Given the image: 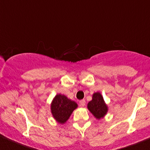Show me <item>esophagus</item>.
Segmentation results:
<instances>
[{
	"mask_svg": "<svg viewBox=\"0 0 150 150\" xmlns=\"http://www.w3.org/2000/svg\"><path fill=\"white\" fill-rule=\"evenodd\" d=\"M79 104H80V106H81V107H84V106L86 105V101H85L84 99H82V100L80 101Z\"/></svg>",
	"mask_w": 150,
	"mask_h": 150,
	"instance_id": "34e87169",
	"label": "esophagus"
}]
</instances>
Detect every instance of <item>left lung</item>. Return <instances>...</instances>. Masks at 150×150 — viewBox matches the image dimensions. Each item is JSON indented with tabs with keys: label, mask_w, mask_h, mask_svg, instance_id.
<instances>
[{
	"label": "left lung",
	"mask_w": 150,
	"mask_h": 150,
	"mask_svg": "<svg viewBox=\"0 0 150 150\" xmlns=\"http://www.w3.org/2000/svg\"><path fill=\"white\" fill-rule=\"evenodd\" d=\"M88 109L96 119L102 118L107 112V106L99 92L93 94L92 100L88 104Z\"/></svg>",
	"instance_id": "obj_1"
}]
</instances>
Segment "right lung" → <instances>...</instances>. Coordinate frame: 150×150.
I'll return each mask as SVG.
<instances>
[{
    "mask_svg": "<svg viewBox=\"0 0 150 150\" xmlns=\"http://www.w3.org/2000/svg\"><path fill=\"white\" fill-rule=\"evenodd\" d=\"M77 107L78 104L74 101L69 99L64 95L57 94L51 103V110L54 119L59 123L63 124L69 119Z\"/></svg>",
    "mask_w": 150,
    "mask_h": 150,
    "instance_id": "obj_1",
    "label": "right lung"
}]
</instances>
